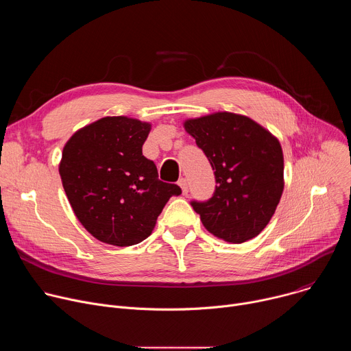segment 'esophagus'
Masks as SVG:
<instances>
[{"instance_id":"esophagus-1","label":"esophagus","mask_w":351,"mask_h":351,"mask_svg":"<svg viewBox=\"0 0 351 351\" xmlns=\"http://www.w3.org/2000/svg\"><path fill=\"white\" fill-rule=\"evenodd\" d=\"M178 184L180 186V189H182V193L183 194H187V191H189V186H187V180L184 179V178H182V179H179V182H178Z\"/></svg>"}]
</instances>
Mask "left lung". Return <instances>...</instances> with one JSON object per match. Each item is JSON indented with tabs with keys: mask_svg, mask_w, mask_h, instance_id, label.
I'll use <instances>...</instances> for the list:
<instances>
[{
	"mask_svg": "<svg viewBox=\"0 0 351 351\" xmlns=\"http://www.w3.org/2000/svg\"><path fill=\"white\" fill-rule=\"evenodd\" d=\"M215 171V191L191 202L204 228L228 243H244L268 225L283 193L279 140L244 115L215 112L184 122Z\"/></svg>",
	"mask_w": 351,
	"mask_h": 351,
	"instance_id": "obj_1",
	"label": "left lung"
}]
</instances>
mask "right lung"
<instances>
[{
  "instance_id": "right-lung-1",
  "label": "right lung",
  "mask_w": 351,
  "mask_h": 351,
  "mask_svg": "<svg viewBox=\"0 0 351 351\" xmlns=\"http://www.w3.org/2000/svg\"><path fill=\"white\" fill-rule=\"evenodd\" d=\"M148 122L106 117L79 129L65 144L60 175L71 207L97 240L126 247L152 234L178 184L158 179L143 144Z\"/></svg>"
}]
</instances>
